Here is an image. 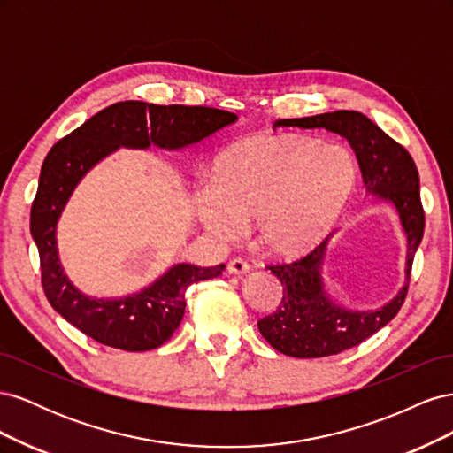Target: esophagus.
Segmentation results:
<instances>
[{"label": "esophagus", "instance_id": "1", "mask_svg": "<svg viewBox=\"0 0 453 453\" xmlns=\"http://www.w3.org/2000/svg\"><path fill=\"white\" fill-rule=\"evenodd\" d=\"M250 268H251V266H250L248 263H245L243 258H240V257L230 258L228 265H226V270H228L230 273H248Z\"/></svg>", "mask_w": 453, "mask_h": 453}]
</instances>
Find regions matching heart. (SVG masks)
<instances>
[{"mask_svg":"<svg viewBox=\"0 0 453 453\" xmlns=\"http://www.w3.org/2000/svg\"><path fill=\"white\" fill-rule=\"evenodd\" d=\"M353 157L342 145L295 135H248L217 158L211 185L196 195V215L221 240L251 221L260 248L293 257L318 245L355 187Z\"/></svg>","mask_w":453,"mask_h":453,"instance_id":"b5f03b06","label":"heart"}]
</instances>
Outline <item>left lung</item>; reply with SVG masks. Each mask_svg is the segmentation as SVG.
<instances>
[{"label": "left lung", "instance_id": "obj_1", "mask_svg": "<svg viewBox=\"0 0 453 453\" xmlns=\"http://www.w3.org/2000/svg\"><path fill=\"white\" fill-rule=\"evenodd\" d=\"M278 127L325 128L344 135L357 157L366 190L395 205L408 240L406 285L389 304L374 311H351L326 296L321 278L326 240L291 263L268 265L283 285V296L276 311L257 323L260 334L273 349L289 357H326L359 346L403 308L425 228L419 173L408 150L359 111L342 109L304 119H281L273 122V128Z\"/></svg>", "mask_w": 453, "mask_h": 453}]
</instances>
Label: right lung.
Masks as SVG:
<instances>
[{"instance_id": "add662e5", "label": "right lung", "mask_w": 453, "mask_h": 453, "mask_svg": "<svg viewBox=\"0 0 453 453\" xmlns=\"http://www.w3.org/2000/svg\"><path fill=\"white\" fill-rule=\"evenodd\" d=\"M236 119L234 113L205 105L117 102L52 145L41 166L30 232L39 251L45 296L67 323L104 346L125 351L155 349L173 334L185 313V291L196 281L217 278L225 265H175L138 295L119 300L88 298L75 289L60 268L58 217L81 177L117 147L145 149L155 143L180 149L208 138Z\"/></svg>"}]
</instances>
